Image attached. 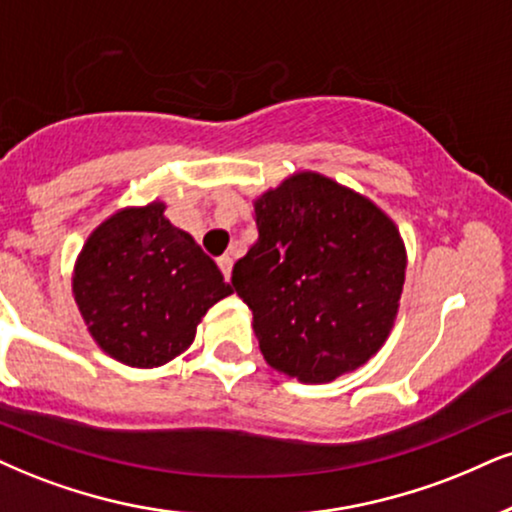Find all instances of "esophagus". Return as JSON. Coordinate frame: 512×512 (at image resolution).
Returning a JSON list of instances; mask_svg holds the SVG:
<instances>
[{
  "label": "esophagus",
  "instance_id": "esophagus-1",
  "mask_svg": "<svg viewBox=\"0 0 512 512\" xmlns=\"http://www.w3.org/2000/svg\"><path fill=\"white\" fill-rule=\"evenodd\" d=\"M232 258L230 256H220L218 258V268H220V273L225 275V280H230V275H232Z\"/></svg>",
  "mask_w": 512,
  "mask_h": 512
}]
</instances>
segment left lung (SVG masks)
<instances>
[{"mask_svg": "<svg viewBox=\"0 0 512 512\" xmlns=\"http://www.w3.org/2000/svg\"><path fill=\"white\" fill-rule=\"evenodd\" d=\"M258 239L232 268L270 368L304 384L358 370L394 327L406 246L380 206L301 170L254 201Z\"/></svg>", "mask_w": 512, "mask_h": 512, "instance_id": "obj_1", "label": "left lung"}]
</instances>
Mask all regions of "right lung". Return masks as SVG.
<instances>
[{
	"label": "right lung",
	"mask_w": 512,
	"mask_h": 512,
	"mask_svg": "<svg viewBox=\"0 0 512 512\" xmlns=\"http://www.w3.org/2000/svg\"><path fill=\"white\" fill-rule=\"evenodd\" d=\"M166 204L128 206L94 227L73 268V299L99 349L130 368L185 353L208 308L232 294Z\"/></svg>",
	"instance_id": "obj_1"
}]
</instances>
